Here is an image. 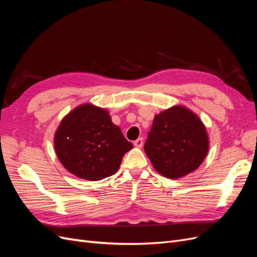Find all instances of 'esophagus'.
Masks as SVG:
<instances>
[{"instance_id":"obj_1","label":"esophagus","mask_w":257,"mask_h":257,"mask_svg":"<svg viewBox=\"0 0 257 257\" xmlns=\"http://www.w3.org/2000/svg\"><path fill=\"white\" fill-rule=\"evenodd\" d=\"M144 145V139L143 138H138L134 142V146L137 148H142Z\"/></svg>"}]
</instances>
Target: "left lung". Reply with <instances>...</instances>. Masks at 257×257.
<instances>
[{"label":"left lung","instance_id":"obj_1","mask_svg":"<svg viewBox=\"0 0 257 257\" xmlns=\"http://www.w3.org/2000/svg\"><path fill=\"white\" fill-rule=\"evenodd\" d=\"M208 149L204 123L183 106H174L155 115L145 144L146 154L155 170L169 179L197 169Z\"/></svg>","mask_w":257,"mask_h":257}]
</instances>
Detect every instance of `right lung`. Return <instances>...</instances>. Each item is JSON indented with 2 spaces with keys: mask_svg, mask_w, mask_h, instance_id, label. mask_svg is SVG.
I'll return each instance as SVG.
<instances>
[{
  "mask_svg": "<svg viewBox=\"0 0 257 257\" xmlns=\"http://www.w3.org/2000/svg\"><path fill=\"white\" fill-rule=\"evenodd\" d=\"M132 148L108 111L91 104L76 107L64 116L54 135V149L62 165L91 181L118 172L124 154Z\"/></svg>",
  "mask_w": 257,
  "mask_h": 257,
  "instance_id": "1",
  "label": "right lung"
}]
</instances>
